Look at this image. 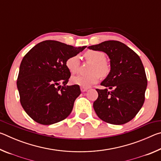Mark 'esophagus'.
<instances>
[{"mask_svg":"<svg viewBox=\"0 0 161 161\" xmlns=\"http://www.w3.org/2000/svg\"><path fill=\"white\" fill-rule=\"evenodd\" d=\"M80 89L81 91L82 92H86L87 90H88V88H86V87H80Z\"/></svg>","mask_w":161,"mask_h":161,"instance_id":"obj_1","label":"esophagus"}]
</instances>
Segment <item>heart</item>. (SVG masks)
Segmentation results:
<instances>
[{
	"instance_id": "heart-1",
	"label": "heart",
	"mask_w": 161,
	"mask_h": 161,
	"mask_svg": "<svg viewBox=\"0 0 161 161\" xmlns=\"http://www.w3.org/2000/svg\"><path fill=\"white\" fill-rule=\"evenodd\" d=\"M89 62H92L89 75H78L71 77V83L74 85L88 88L93 84L97 83L101 77H106L109 72L110 67L104 60L105 54L102 52L89 50L84 54ZM80 66V57L74 55L68 58L66 61V67L71 73L74 74L77 72Z\"/></svg>"
}]
</instances>
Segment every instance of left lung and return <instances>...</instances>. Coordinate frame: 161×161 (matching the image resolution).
<instances>
[{"instance_id": "obj_1", "label": "left lung", "mask_w": 161, "mask_h": 161, "mask_svg": "<svg viewBox=\"0 0 161 161\" xmlns=\"http://www.w3.org/2000/svg\"><path fill=\"white\" fill-rule=\"evenodd\" d=\"M102 51L110 59V72L97 89L98 98L93 103L95 112L102 121L121 125L136 116L145 101L146 72L139 56L119 41L108 40L89 46Z\"/></svg>"}]
</instances>
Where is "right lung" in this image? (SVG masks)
<instances>
[{
	"label": "right lung",
	"instance_id": "add662e5",
	"mask_svg": "<svg viewBox=\"0 0 161 161\" xmlns=\"http://www.w3.org/2000/svg\"><path fill=\"white\" fill-rule=\"evenodd\" d=\"M86 46L75 47L54 40L34 46L22 60L17 80L20 103L28 115L42 125L61 121L72 112L80 86H67V59Z\"/></svg>",
	"mask_w": 161,
	"mask_h": 161
}]
</instances>
